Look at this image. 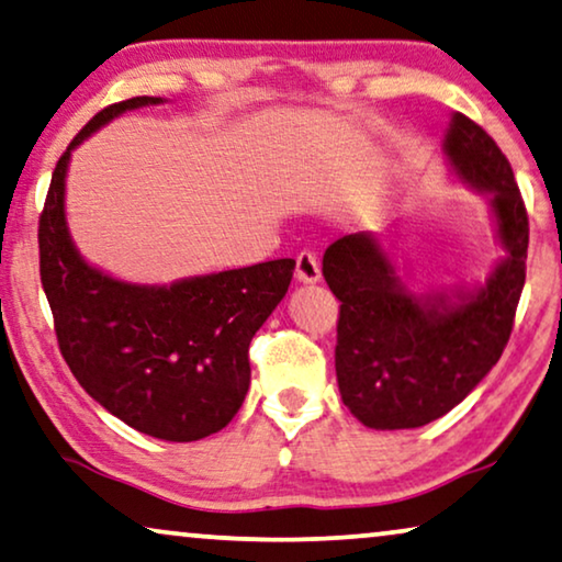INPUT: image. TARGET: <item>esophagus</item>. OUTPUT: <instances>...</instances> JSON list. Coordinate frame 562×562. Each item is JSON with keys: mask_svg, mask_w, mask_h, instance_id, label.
Instances as JSON below:
<instances>
[{"mask_svg": "<svg viewBox=\"0 0 562 562\" xmlns=\"http://www.w3.org/2000/svg\"><path fill=\"white\" fill-rule=\"evenodd\" d=\"M295 278L305 284H313L321 280V262H317V257L313 252H300L297 255V267H295Z\"/></svg>", "mask_w": 562, "mask_h": 562, "instance_id": "1", "label": "esophagus"}]
</instances>
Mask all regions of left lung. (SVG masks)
I'll list each match as a JSON object with an SVG mask.
<instances>
[{"instance_id":"1","label":"left lung","mask_w":562,"mask_h":562,"mask_svg":"<svg viewBox=\"0 0 562 562\" xmlns=\"http://www.w3.org/2000/svg\"><path fill=\"white\" fill-rule=\"evenodd\" d=\"M459 179L490 194L507 257L484 288L416 297L379 239L346 234L325 249L323 274L340 300L335 373L342 404L371 429H416L451 412L499 361L525 288L530 224L513 166L480 123L451 115L443 138Z\"/></svg>"}]
</instances>
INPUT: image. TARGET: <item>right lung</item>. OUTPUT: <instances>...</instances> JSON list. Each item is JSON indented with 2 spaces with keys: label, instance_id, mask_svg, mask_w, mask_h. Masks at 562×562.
Here are the masks:
<instances>
[{
  "label": "right lung",
  "instance_id": "1",
  "mask_svg": "<svg viewBox=\"0 0 562 562\" xmlns=\"http://www.w3.org/2000/svg\"><path fill=\"white\" fill-rule=\"evenodd\" d=\"M161 98L113 103L70 140L40 214V280L57 346L82 389L133 429L164 441L216 434L249 389V342L290 288L295 259H272L171 288L131 284L90 267L65 222L70 154L100 125Z\"/></svg>",
  "mask_w": 562,
  "mask_h": 562
}]
</instances>
